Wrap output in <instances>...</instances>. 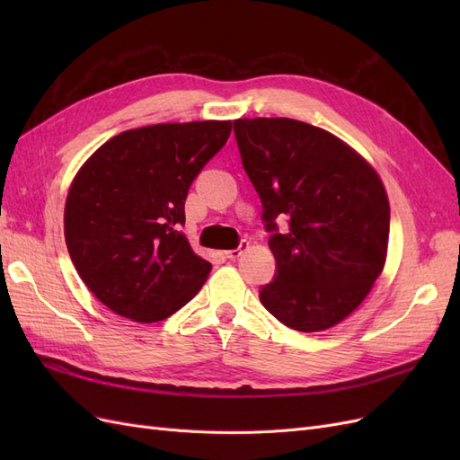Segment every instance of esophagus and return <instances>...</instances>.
<instances>
[{
  "instance_id": "esophagus-1",
  "label": "esophagus",
  "mask_w": 460,
  "mask_h": 460,
  "mask_svg": "<svg viewBox=\"0 0 460 460\" xmlns=\"http://www.w3.org/2000/svg\"><path fill=\"white\" fill-rule=\"evenodd\" d=\"M249 247V242L247 240H242L240 242V247H235V249H230V252H226L225 255H226V259H238V257H242V253L245 252V249Z\"/></svg>"
}]
</instances>
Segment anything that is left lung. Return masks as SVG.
I'll use <instances>...</instances> for the list:
<instances>
[{"label":"left lung","mask_w":460,"mask_h":460,"mask_svg":"<svg viewBox=\"0 0 460 460\" xmlns=\"http://www.w3.org/2000/svg\"><path fill=\"white\" fill-rule=\"evenodd\" d=\"M234 134L276 259L261 303L291 330L336 326L384 269L389 203L382 180L340 137L307 122L240 119ZM278 219L288 222L286 231Z\"/></svg>","instance_id":"1"}]
</instances>
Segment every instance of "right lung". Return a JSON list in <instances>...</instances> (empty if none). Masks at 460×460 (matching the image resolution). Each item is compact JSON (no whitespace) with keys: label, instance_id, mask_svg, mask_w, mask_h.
Returning <instances> with one entry per match:
<instances>
[{"label":"right lung","instance_id":"right-lung-1","mask_svg":"<svg viewBox=\"0 0 460 460\" xmlns=\"http://www.w3.org/2000/svg\"><path fill=\"white\" fill-rule=\"evenodd\" d=\"M230 120L127 130L82 166L65 205L68 255L113 313L157 323L198 294L211 262L180 230L193 180L226 144Z\"/></svg>","mask_w":460,"mask_h":460}]
</instances>
